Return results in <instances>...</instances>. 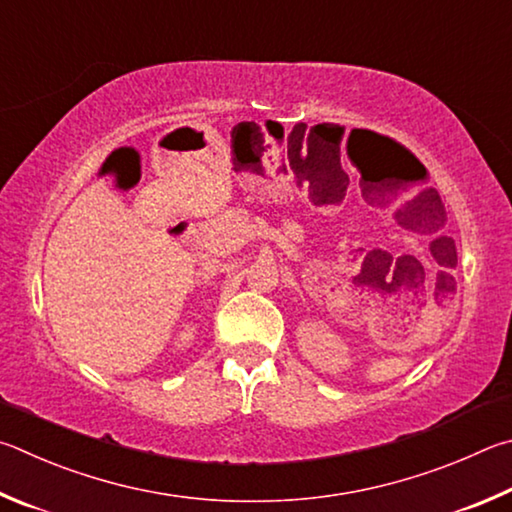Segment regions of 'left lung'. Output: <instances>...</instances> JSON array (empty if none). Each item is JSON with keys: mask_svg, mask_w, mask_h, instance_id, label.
Returning <instances> with one entry per match:
<instances>
[{"mask_svg": "<svg viewBox=\"0 0 512 512\" xmlns=\"http://www.w3.org/2000/svg\"><path fill=\"white\" fill-rule=\"evenodd\" d=\"M429 188H432V186H429ZM432 191H434V195H436V200H438V220L434 222L436 224V233H432L434 229L432 227H427V224H420V222H416L418 224V231L420 233H425V236H436L438 240H443V247H432V245H429V247H432V251H443V254L445 256H456V247H454V240L450 238V236H443V229H445V224H447V213H445V204H443V200H441V195H438V191H436V188H432Z\"/></svg>", "mask_w": 512, "mask_h": 512, "instance_id": "1", "label": "left lung"}]
</instances>
